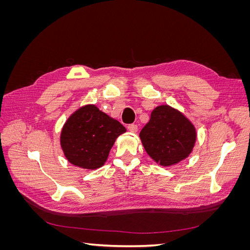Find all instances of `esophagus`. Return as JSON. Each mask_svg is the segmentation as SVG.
Returning a JSON list of instances; mask_svg holds the SVG:
<instances>
[{"mask_svg": "<svg viewBox=\"0 0 250 250\" xmlns=\"http://www.w3.org/2000/svg\"><path fill=\"white\" fill-rule=\"evenodd\" d=\"M127 128H128V130H129L132 133H135L138 131V125L137 124H130V125H128Z\"/></svg>", "mask_w": 250, "mask_h": 250, "instance_id": "esophagus-1", "label": "esophagus"}]
</instances>
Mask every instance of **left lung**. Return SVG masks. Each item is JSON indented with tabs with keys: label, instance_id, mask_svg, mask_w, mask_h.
<instances>
[{
	"label": "left lung",
	"instance_id": "obj_1",
	"mask_svg": "<svg viewBox=\"0 0 250 250\" xmlns=\"http://www.w3.org/2000/svg\"><path fill=\"white\" fill-rule=\"evenodd\" d=\"M196 137L190 120L169 105L155 107L140 132L148 155L164 167L175 165L190 155Z\"/></svg>",
	"mask_w": 250,
	"mask_h": 250
}]
</instances>
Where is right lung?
Segmentation results:
<instances>
[{
    "mask_svg": "<svg viewBox=\"0 0 250 250\" xmlns=\"http://www.w3.org/2000/svg\"><path fill=\"white\" fill-rule=\"evenodd\" d=\"M124 132L126 128L119 121L89 104L66 120L60 134V145L71 164L95 170L105 164L116 139Z\"/></svg>",
    "mask_w": 250,
    "mask_h": 250,
    "instance_id": "1",
    "label": "right lung"
}]
</instances>
